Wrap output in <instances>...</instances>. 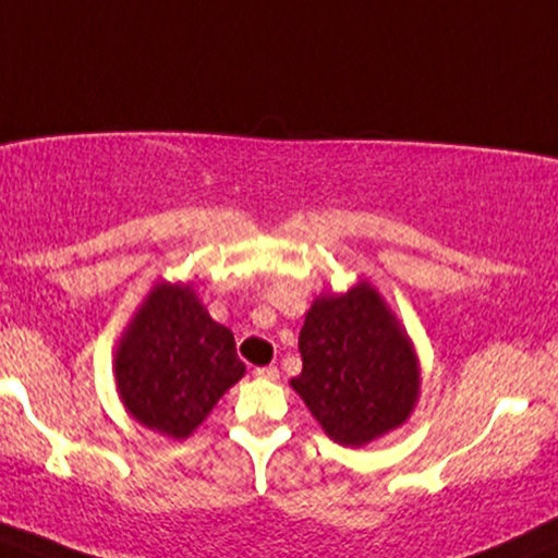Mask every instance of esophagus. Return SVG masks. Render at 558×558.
I'll return each instance as SVG.
<instances>
[{"label": "esophagus", "instance_id": "esophagus-1", "mask_svg": "<svg viewBox=\"0 0 558 558\" xmlns=\"http://www.w3.org/2000/svg\"><path fill=\"white\" fill-rule=\"evenodd\" d=\"M258 377V380H279V369L277 367H256V373H253Z\"/></svg>", "mask_w": 558, "mask_h": 558}]
</instances>
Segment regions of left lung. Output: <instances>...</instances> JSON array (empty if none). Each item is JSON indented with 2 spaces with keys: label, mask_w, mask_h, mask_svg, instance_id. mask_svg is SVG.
I'll return each mask as SVG.
<instances>
[{
  "label": "left lung",
  "mask_w": 558,
  "mask_h": 558,
  "mask_svg": "<svg viewBox=\"0 0 558 558\" xmlns=\"http://www.w3.org/2000/svg\"><path fill=\"white\" fill-rule=\"evenodd\" d=\"M300 354L302 373L290 385L339 445L362 447L388 435L418 401L414 343L369 281L315 298Z\"/></svg>",
  "instance_id": "8db88e82"
}]
</instances>
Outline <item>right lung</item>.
<instances>
[{"mask_svg": "<svg viewBox=\"0 0 558 558\" xmlns=\"http://www.w3.org/2000/svg\"><path fill=\"white\" fill-rule=\"evenodd\" d=\"M116 388L147 429L185 439L245 375L235 336L191 284L160 281L116 343Z\"/></svg>", "mask_w": 558, "mask_h": 558, "instance_id": "right-lung-1", "label": "right lung"}]
</instances>
